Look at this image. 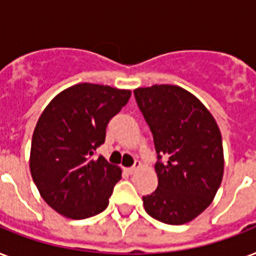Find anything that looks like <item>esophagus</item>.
<instances>
[{"instance_id":"esophagus-1","label":"esophagus","mask_w":256,"mask_h":256,"mask_svg":"<svg viewBox=\"0 0 256 256\" xmlns=\"http://www.w3.org/2000/svg\"><path fill=\"white\" fill-rule=\"evenodd\" d=\"M140 168V162H136V164H134V166H132V168H128V174H134V172H136V171L138 170Z\"/></svg>"}]
</instances>
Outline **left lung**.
I'll return each mask as SVG.
<instances>
[{
  "mask_svg": "<svg viewBox=\"0 0 256 256\" xmlns=\"http://www.w3.org/2000/svg\"><path fill=\"white\" fill-rule=\"evenodd\" d=\"M134 96L156 152L158 187L144 196V210L168 224L190 222L208 207L222 182L218 124L196 96L178 86L136 88Z\"/></svg>",
  "mask_w": 256,
  "mask_h": 256,
  "instance_id": "1",
  "label": "left lung"
}]
</instances>
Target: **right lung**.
I'll return each mask as SVG.
<instances>
[{"instance_id":"add662e5","label":"right lung","mask_w":256,"mask_h":256,"mask_svg":"<svg viewBox=\"0 0 256 256\" xmlns=\"http://www.w3.org/2000/svg\"><path fill=\"white\" fill-rule=\"evenodd\" d=\"M130 90L80 84L60 92L40 116L30 152V172L52 208L86 219L108 207L120 168L96 150L108 120L128 104Z\"/></svg>"}]
</instances>
